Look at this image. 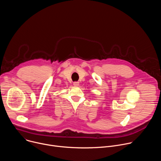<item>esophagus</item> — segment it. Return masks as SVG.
<instances>
[{"label": "esophagus", "instance_id": "34e87169", "mask_svg": "<svg viewBox=\"0 0 161 161\" xmlns=\"http://www.w3.org/2000/svg\"><path fill=\"white\" fill-rule=\"evenodd\" d=\"M73 85H74V86H78L79 85H80V83L78 82V81H75V82L73 83Z\"/></svg>", "mask_w": 161, "mask_h": 161}]
</instances>
